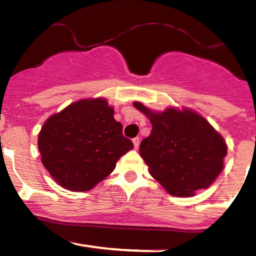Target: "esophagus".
Masks as SVG:
<instances>
[{
	"label": "esophagus",
	"mask_w": 256,
	"mask_h": 256,
	"mask_svg": "<svg viewBox=\"0 0 256 256\" xmlns=\"http://www.w3.org/2000/svg\"><path fill=\"white\" fill-rule=\"evenodd\" d=\"M133 144H134V148H136V149H138L139 144H140V140H139L138 136H136V138H133Z\"/></svg>",
	"instance_id": "esophagus-1"
}]
</instances>
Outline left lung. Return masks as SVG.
Returning a JSON list of instances; mask_svg holds the SVG:
<instances>
[{
  "mask_svg": "<svg viewBox=\"0 0 256 256\" xmlns=\"http://www.w3.org/2000/svg\"><path fill=\"white\" fill-rule=\"evenodd\" d=\"M152 123V133L139 148L149 172L172 196L190 197L207 188L223 170L226 142L192 110L168 108L155 113L134 102Z\"/></svg>",
  "mask_w": 256,
  "mask_h": 256,
  "instance_id": "left-lung-1",
  "label": "left lung"
}]
</instances>
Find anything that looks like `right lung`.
<instances>
[{
    "mask_svg": "<svg viewBox=\"0 0 256 256\" xmlns=\"http://www.w3.org/2000/svg\"><path fill=\"white\" fill-rule=\"evenodd\" d=\"M106 100H81L52 116L42 127L38 149L54 180L70 191H88L133 149Z\"/></svg>",
    "mask_w": 256,
    "mask_h": 256,
    "instance_id": "add662e5",
    "label": "right lung"
}]
</instances>
